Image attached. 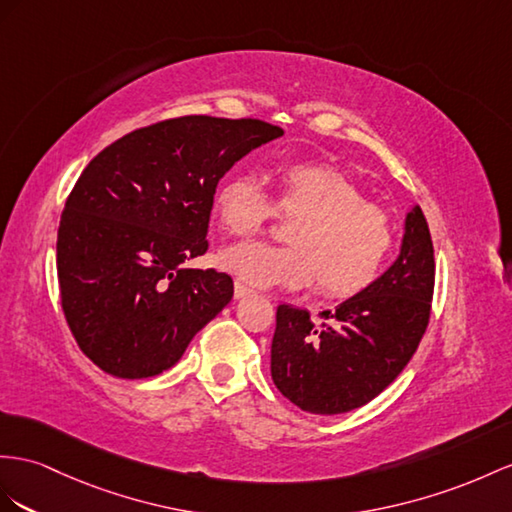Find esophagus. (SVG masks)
I'll list each match as a JSON object with an SVG mask.
<instances>
[{"instance_id":"obj_1","label":"esophagus","mask_w":512,"mask_h":512,"mask_svg":"<svg viewBox=\"0 0 512 512\" xmlns=\"http://www.w3.org/2000/svg\"><path fill=\"white\" fill-rule=\"evenodd\" d=\"M251 292H253L251 287H246L244 283L235 281V285H233V294H235V298H244V296H248V294H251Z\"/></svg>"}]
</instances>
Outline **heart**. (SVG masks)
Returning <instances> with one entry per match:
<instances>
[{
  "label": "heart",
  "mask_w": 512,
  "mask_h": 512,
  "mask_svg": "<svg viewBox=\"0 0 512 512\" xmlns=\"http://www.w3.org/2000/svg\"><path fill=\"white\" fill-rule=\"evenodd\" d=\"M298 216L287 227L290 244L244 242L218 255L220 266L259 287H303L350 298L383 272L393 248V225L385 209L365 199L342 170L322 162L279 168L277 194L266 192L253 173H233L214 194L216 218L231 235L246 238L277 216Z\"/></svg>",
  "instance_id": "obj_1"
}]
</instances>
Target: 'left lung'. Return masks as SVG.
Segmentation results:
<instances>
[{
	"label": "left lung",
	"mask_w": 512,
	"mask_h": 512,
	"mask_svg": "<svg viewBox=\"0 0 512 512\" xmlns=\"http://www.w3.org/2000/svg\"><path fill=\"white\" fill-rule=\"evenodd\" d=\"M435 248L417 205L406 214L400 255L368 290L322 311L279 305L270 372L283 396L316 415L374 400L411 361L430 320Z\"/></svg>",
	"instance_id": "8db88e82"
}]
</instances>
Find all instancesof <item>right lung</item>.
Wrapping results in <instances>:
<instances>
[{
	"instance_id": "obj_1",
	"label": "right lung",
	"mask_w": 512,
	"mask_h": 512,
	"mask_svg": "<svg viewBox=\"0 0 512 512\" xmlns=\"http://www.w3.org/2000/svg\"><path fill=\"white\" fill-rule=\"evenodd\" d=\"M283 136L259 119L179 116L95 155L60 216V303L77 346L116 378H149L181 359L227 307V272L183 268L207 251L218 181Z\"/></svg>"
}]
</instances>
